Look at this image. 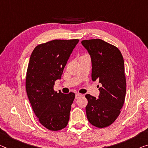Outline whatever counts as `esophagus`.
Returning <instances> with one entry per match:
<instances>
[{
  "label": "esophagus",
  "instance_id": "34e87169",
  "mask_svg": "<svg viewBox=\"0 0 148 148\" xmlns=\"http://www.w3.org/2000/svg\"><path fill=\"white\" fill-rule=\"evenodd\" d=\"M82 96H83V95H82V94H79V93H76V94H75V99H79V97H81Z\"/></svg>",
  "mask_w": 148,
  "mask_h": 148
}]
</instances>
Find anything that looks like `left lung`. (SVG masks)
Instances as JSON below:
<instances>
[{
  "mask_svg": "<svg viewBox=\"0 0 148 148\" xmlns=\"http://www.w3.org/2000/svg\"><path fill=\"white\" fill-rule=\"evenodd\" d=\"M82 45L90 55L91 77L99 81V99L87 94V119L97 128L112 124L119 116L126 96L124 62L121 52L114 45L100 39L83 40Z\"/></svg>",
  "mask_w": 148,
  "mask_h": 148,
  "instance_id": "1",
  "label": "left lung"
}]
</instances>
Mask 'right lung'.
Returning <instances> with one entry per match:
<instances>
[{
  "label": "right lung",
  "mask_w": 148,
  "mask_h": 148,
  "mask_svg": "<svg viewBox=\"0 0 148 148\" xmlns=\"http://www.w3.org/2000/svg\"><path fill=\"white\" fill-rule=\"evenodd\" d=\"M79 40H55L38 45L29 58L26 79L29 103L41 124L49 130L64 128L75 95L53 90Z\"/></svg>",
  "instance_id": "right-lung-1"
}]
</instances>
